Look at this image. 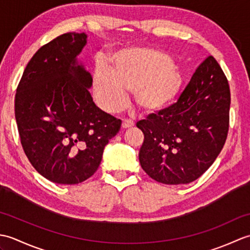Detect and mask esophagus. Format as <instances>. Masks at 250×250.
Masks as SVG:
<instances>
[{
  "instance_id": "obj_1",
  "label": "esophagus",
  "mask_w": 250,
  "mask_h": 250,
  "mask_svg": "<svg viewBox=\"0 0 250 250\" xmlns=\"http://www.w3.org/2000/svg\"><path fill=\"white\" fill-rule=\"evenodd\" d=\"M134 126V122L130 119H124L122 121V129H131Z\"/></svg>"
}]
</instances>
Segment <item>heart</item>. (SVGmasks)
Returning <instances> with one entry per match:
<instances>
[{"instance_id": "obj_1", "label": "heart", "mask_w": 250, "mask_h": 250, "mask_svg": "<svg viewBox=\"0 0 250 250\" xmlns=\"http://www.w3.org/2000/svg\"><path fill=\"white\" fill-rule=\"evenodd\" d=\"M184 75L166 52L152 48H129L111 56V70L99 64L93 74V92L106 111L121 108L134 92V100L146 115L162 113L176 102L184 87Z\"/></svg>"}]
</instances>
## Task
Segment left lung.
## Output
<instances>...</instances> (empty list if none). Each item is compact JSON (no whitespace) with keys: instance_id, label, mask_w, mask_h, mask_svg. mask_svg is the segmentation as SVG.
I'll list each match as a JSON object with an SVG mask.
<instances>
[{"instance_id":"obj_1","label":"left lung","mask_w":250,"mask_h":250,"mask_svg":"<svg viewBox=\"0 0 250 250\" xmlns=\"http://www.w3.org/2000/svg\"><path fill=\"white\" fill-rule=\"evenodd\" d=\"M230 103L227 77L209 56L196 68L177 103L137 122L144 133L139 153L142 168L166 185L198 179L225 145Z\"/></svg>"}]
</instances>
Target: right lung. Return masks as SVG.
<instances>
[{"label":"right lung","mask_w":250,"mask_h":250,"mask_svg":"<svg viewBox=\"0 0 250 250\" xmlns=\"http://www.w3.org/2000/svg\"><path fill=\"white\" fill-rule=\"evenodd\" d=\"M88 35L62 34L37 50L18 84L15 117L32 166L52 183L75 185L97 171L121 121L94 104L92 76L78 60Z\"/></svg>","instance_id":"right-lung-1"}]
</instances>
